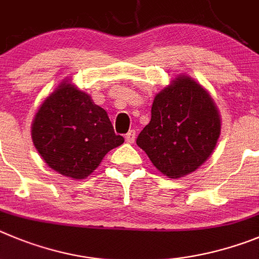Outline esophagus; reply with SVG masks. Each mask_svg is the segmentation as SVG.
Masks as SVG:
<instances>
[{"instance_id":"1","label":"esophagus","mask_w":259,"mask_h":259,"mask_svg":"<svg viewBox=\"0 0 259 259\" xmlns=\"http://www.w3.org/2000/svg\"><path fill=\"white\" fill-rule=\"evenodd\" d=\"M125 141L127 143H134L135 141V130H130L126 135H125Z\"/></svg>"}]
</instances>
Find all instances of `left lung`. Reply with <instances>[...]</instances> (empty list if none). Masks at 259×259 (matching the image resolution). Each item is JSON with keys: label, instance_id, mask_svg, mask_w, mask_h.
<instances>
[{"label": "left lung", "instance_id": "left-lung-1", "mask_svg": "<svg viewBox=\"0 0 259 259\" xmlns=\"http://www.w3.org/2000/svg\"><path fill=\"white\" fill-rule=\"evenodd\" d=\"M221 134V117L213 98L185 74L156 94L151 121L137 144L156 169L181 178L201 166L213 153Z\"/></svg>", "mask_w": 259, "mask_h": 259}]
</instances>
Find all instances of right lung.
<instances>
[{"instance_id": "1", "label": "right lung", "mask_w": 259, "mask_h": 259, "mask_svg": "<svg viewBox=\"0 0 259 259\" xmlns=\"http://www.w3.org/2000/svg\"><path fill=\"white\" fill-rule=\"evenodd\" d=\"M32 141L51 169L72 179L89 177L109 151L124 143L106 111L71 80L63 81L39 106Z\"/></svg>"}]
</instances>
